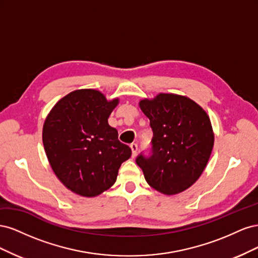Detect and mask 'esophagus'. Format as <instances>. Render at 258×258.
Listing matches in <instances>:
<instances>
[{
  "label": "esophagus",
  "instance_id": "34e87169",
  "mask_svg": "<svg viewBox=\"0 0 258 258\" xmlns=\"http://www.w3.org/2000/svg\"><path fill=\"white\" fill-rule=\"evenodd\" d=\"M130 148H131V151H132V158H135L136 156H137V154H138V145L136 143H132L130 145Z\"/></svg>",
  "mask_w": 258,
  "mask_h": 258
}]
</instances>
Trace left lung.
I'll return each mask as SVG.
<instances>
[{"label": "left lung", "mask_w": 258, "mask_h": 258, "mask_svg": "<svg viewBox=\"0 0 258 258\" xmlns=\"http://www.w3.org/2000/svg\"><path fill=\"white\" fill-rule=\"evenodd\" d=\"M140 107L153 131L150 156L141 153L136 159L146 182L165 195L187 189L204 172L212 152L209 116L189 98L172 93L142 100Z\"/></svg>", "instance_id": "left-lung-1"}]
</instances>
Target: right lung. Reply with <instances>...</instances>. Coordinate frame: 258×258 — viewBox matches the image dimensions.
Returning <instances> with one entry per match:
<instances>
[{
    "instance_id": "1",
    "label": "right lung",
    "mask_w": 258,
    "mask_h": 258,
    "mask_svg": "<svg viewBox=\"0 0 258 258\" xmlns=\"http://www.w3.org/2000/svg\"><path fill=\"white\" fill-rule=\"evenodd\" d=\"M118 99L93 89L75 90L52 107L43 127V144L54 174L66 187L95 197L116 182L131 148L107 122Z\"/></svg>"
}]
</instances>
